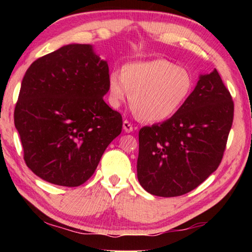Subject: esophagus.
Wrapping results in <instances>:
<instances>
[{
	"label": "esophagus",
	"mask_w": 252,
	"mask_h": 252,
	"mask_svg": "<svg viewBox=\"0 0 252 252\" xmlns=\"http://www.w3.org/2000/svg\"><path fill=\"white\" fill-rule=\"evenodd\" d=\"M123 128H124V130H125L126 133H130V132H133L134 127H133L132 124H130V123L128 122V120H124V123H123Z\"/></svg>",
	"instance_id": "1"
}]
</instances>
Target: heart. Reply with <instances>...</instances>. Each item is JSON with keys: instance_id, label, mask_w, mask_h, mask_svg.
Returning <instances> with one entry per match:
<instances>
[{"instance_id": "heart-1", "label": "heart", "mask_w": 252, "mask_h": 252, "mask_svg": "<svg viewBox=\"0 0 252 252\" xmlns=\"http://www.w3.org/2000/svg\"><path fill=\"white\" fill-rule=\"evenodd\" d=\"M192 89L190 72L167 60L136 62L124 65L122 73L108 77L109 101L119 106L130 94L135 115L146 122H161L184 105Z\"/></svg>"}]
</instances>
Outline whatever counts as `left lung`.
Masks as SVG:
<instances>
[{"instance_id":"8db88e82","label":"left lung","mask_w":252,"mask_h":252,"mask_svg":"<svg viewBox=\"0 0 252 252\" xmlns=\"http://www.w3.org/2000/svg\"><path fill=\"white\" fill-rule=\"evenodd\" d=\"M233 118L232 95L218 71L201 75L170 119L140 129V185L161 197L181 196L198 187L221 163Z\"/></svg>"}]
</instances>
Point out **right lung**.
<instances>
[{
    "mask_svg": "<svg viewBox=\"0 0 252 252\" xmlns=\"http://www.w3.org/2000/svg\"><path fill=\"white\" fill-rule=\"evenodd\" d=\"M108 77V63L89 44H67L27 68L13 119L34 174L64 187L94 174L123 128L122 115L103 99Z\"/></svg>",
    "mask_w": 252,
    "mask_h": 252,
    "instance_id": "add662e5",
    "label": "right lung"
}]
</instances>
